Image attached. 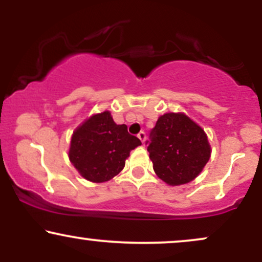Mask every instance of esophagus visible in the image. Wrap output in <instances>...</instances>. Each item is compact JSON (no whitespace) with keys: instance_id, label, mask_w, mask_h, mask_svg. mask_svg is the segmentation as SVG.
Masks as SVG:
<instances>
[{"instance_id":"esophagus-1","label":"esophagus","mask_w":262,"mask_h":262,"mask_svg":"<svg viewBox=\"0 0 262 262\" xmlns=\"http://www.w3.org/2000/svg\"><path fill=\"white\" fill-rule=\"evenodd\" d=\"M138 138H139V139L141 140V143H144V141H145V139H146V135H145V133H144V132H140V133L138 134Z\"/></svg>"}]
</instances>
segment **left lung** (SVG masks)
I'll return each instance as SVG.
<instances>
[{
	"instance_id": "8db88e82",
	"label": "left lung",
	"mask_w": 262,
	"mask_h": 262,
	"mask_svg": "<svg viewBox=\"0 0 262 262\" xmlns=\"http://www.w3.org/2000/svg\"><path fill=\"white\" fill-rule=\"evenodd\" d=\"M149 139L146 144L152 167L167 185H183L194 180L210 158L204 130L183 113L159 117Z\"/></svg>"
}]
</instances>
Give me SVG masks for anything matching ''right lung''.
Instances as JSON below:
<instances>
[{"mask_svg":"<svg viewBox=\"0 0 262 262\" xmlns=\"http://www.w3.org/2000/svg\"><path fill=\"white\" fill-rule=\"evenodd\" d=\"M141 141L125 124H116L108 111L93 114L71 137L69 159L83 179L106 182L123 170L132 150Z\"/></svg>","mask_w":262,"mask_h":262,"instance_id":"add662e5","label":"right lung"}]
</instances>
